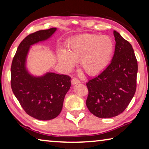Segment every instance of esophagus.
Listing matches in <instances>:
<instances>
[{"instance_id":"1","label":"esophagus","mask_w":149,"mask_h":149,"mask_svg":"<svg viewBox=\"0 0 149 149\" xmlns=\"http://www.w3.org/2000/svg\"><path fill=\"white\" fill-rule=\"evenodd\" d=\"M71 82H72V85H75V84H79L80 81H79V79H77V78L74 77V78H73V79H72Z\"/></svg>"}]
</instances>
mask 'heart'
<instances>
[{"mask_svg": "<svg viewBox=\"0 0 149 149\" xmlns=\"http://www.w3.org/2000/svg\"><path fill=\"white\" fill-rule=\"evenodd\" d=\"M114 51V43L110 37L85 34L75 37L68 45V50L58 51L59 62L68 70L81 60L86 74L94 75L102 72L109 64Z\"/></svg>", "mask_w": 149, "mask_h": 149, "instance_id": "1", "label": "heart"}]
</instances>
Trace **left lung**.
I'll return each mask as SVG.
<instances>
[{
	"label": "left lung",
	"instance_id": "left-lung-1",
	"mask_svg": "<svg viewBox=\"0 0 149 149\" xmlns=\"http://www.w3.org/2000/svg\"><path fill=\"white\" fill-rule=\"evenodd\" d=\"M116 47L112 62L104 71L88 81L87 107L100 118L120 114L129 105L137 87V61L129 42L114 31Z\"/></svg>",
	"mask_w": 149,
	"mask_h": 149
}]
</instances>
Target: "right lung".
Instances as JSON below:
<instances>
[{
	"mask_svg": "<svg viewBox=\"0 0 149 149\" xmlns=\"http://www.w3.org/2000/svg\"><path fill=\"white\" fill-rule=\"evenodd\" d=\"M56 30L52 27L27 35L17 47L11 65V87L15 97L27 114L39 120H50L59 115L71 86L69 75L47 73L35 77L25 67L30 46L49 38Z\"/></svg>",
	"mask_w": 149,
	"mask_h": 149,
	"instance_id": "1",
	"label": "right lung"
}]
</instances>
